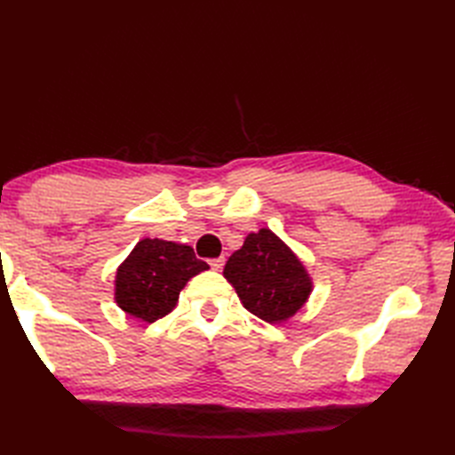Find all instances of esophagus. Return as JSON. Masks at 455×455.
<instances>
[{
    "mask_svg": "<svg viewBox=\"0 0 455 455\" xmlns=\"http://www.w3.org/2000/svg\"><path fill=\"white\" fill-rule=\"evenodd\" d=\"M211 267L212 269H217V272H219V269H222V266H225V258H215V259H211Z\"/></svg>",
    "mask_w": 455,
    "mask_h": 455,
    "instance_id": "1",
    "label": "esophagus"
}]
</instances>
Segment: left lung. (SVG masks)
Masks as SVG:
<instances>
[{
	"mask_svg": "<svg viewBox=\"0 0 455 455\" xmlns=\"http://www.w3.org/2000/svg\"><path fill=\"white\" fill-rule=\"evenodd\" d=\"M222 274L248 311L266 323L293 316L313 289L299 258L269 228L248 235Z\"/></svg>",
	"mask_w": 455,
	"mask_h": 455,
	"instance_id": "8db88e82",
	"label": "left lung"
}]
</instances>
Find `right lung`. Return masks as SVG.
<instances>
[{
  "label": "right lung",
  "instance_id": "right-lung-1",
  "mask_svg": "<svg viewBox=\"0 0 455 455\" xmlns=\"http://www.w3.org/2000/svg\"><path fill=\"white\" fill-rule=\"evenodd\" d=\"M205 269L209 266L191 246L144 238L117 269L115 301L131 316L154 323L176 307L181 289Z\"/></svg>",
  "mask_w": 455,
  "mask_h": 455
}]
</instances>
